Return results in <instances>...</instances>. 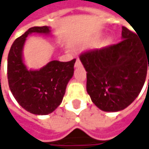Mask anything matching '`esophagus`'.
I'll return each mask as SVG.
<instances>
[{
  "mask_svg": "<svg viewBox=\"0 0 149 149\" xmlns=\"http://www.w3.org/2000/svg\"><path fill=\"white\" fill-rule=\"evenodd\" d=\"M81 65H82V63H81L80 60L79 59H77L76 60V62H75V67H78V66H80Z\"/></svg>",
  "mask_w": 149,
  "mask_h": 149,
  "instance_id": "obj_1",
  "label": "esophagus"
}]
</instances>
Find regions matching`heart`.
I'll return each mask as SVG.
<instances>
[{
  "mask_svg": "<svg viewBox=\"0 0 149 149\" xmlns=\"http://www.w3.org/2000/svg\"><path fill=\"white\" fill-rule=\"evenodd\" d=\"M108 43H109V41H105V42L104 43V45H107Z\"/></svg>",
  "mask_w": 149,
  "mask_h": 149,
  "instance_id": "1",
  "label": "heart"
}]
</instances>
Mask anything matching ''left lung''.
I'll list each match as a JSON object with an SVG mask.
<instances>
[{
    "instance_id": "left-lung-1",
    "label": "left lung",
    "mask_w": 149,
    "mask_h": 149,
    "mask_svg": "<svg viewBox=\"0 0 149 149\" xmlns=\"http://www.w3.org/2000/svg\"><path fill=\"white\" fill-rule=\"evenodd\" d=\"M121 35L117 44L83 51L79 56L87 72V92L104 111L130 105L144 85L148 66L149 70V45L126 27Z\"/></svg>"
}]
</instances>
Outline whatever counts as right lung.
I'll return each mask as SVG.
<instances>
[{
  "label": "right lung",
  "instance_id": "right-lung-1",
  "mask_svg": "<svg viewBox=\"0 0 149 149\" xmlns=\"http://www.w3.org/2000/svg\"><path fill=\"white\" fill-rule=\"evenodd\" d=\"M33 33H49V28H30L14 41L7 58V79L11 92L22 108L44 116L61 104L73 76L76 59L66 62L51 61L38 71L28 70L22 62V48L27 36Z\"/></svg>",
  "mask_w": 149,
  "mask_h": 149
}]
</instances>
